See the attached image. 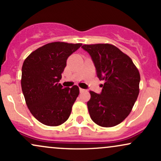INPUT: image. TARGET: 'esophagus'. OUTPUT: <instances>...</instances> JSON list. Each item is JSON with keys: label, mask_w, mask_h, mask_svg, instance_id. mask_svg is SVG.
<instances>
[{"label": "esophagus", "mask_w": 161, "mask_h": 161, "mask_svg": "<svg viewBox=\"0 0 161 161\" xmlns=\"http://www.w3.org/2000/svg\"><path fill=\"white\" fill-rule=\"evenodd\" d=\"M79 91H80V92H84L85 91V89H83V88H79Z\"/></svg>", "instance_id": "obj_1"}]
</instances>
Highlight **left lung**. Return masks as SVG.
<instances>
[{"label":"left lung","mask_w":161,"mask_h":161,"mask_svg":"<svg viewBox=\"0 0 161 161\" xmlns=\"http://www.w3.org/2000/svg\"><path fill=\"white\" fill-rule=\"evenodd\" d=\"M82 47L91 55L97 77L104 80L101 94L89 92L90 116L100 126H115L129 116L137 100L139 72L132 59L116 46L95 44Z\"/></svg>","instance_id":"obj_1"}]
</instances>
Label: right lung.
<instances>
[{"label": "right lung", "mask_w": 161, "mask_h": 161, "mask_svg": "<svg viewBox=\"0 0 161 161\" xmlns=\"http://www.w3.org/2000/svg\"><path fill=\"white\" fill-rule=\"evenodd\" d=\"M82 44L51 42L32 51L24 60L21 86L25 103L42 124L57 126L67 120L79 94L77 86L60 83L66 60Z\"/></svg>", "instance_id": "1"}]
</instances>
